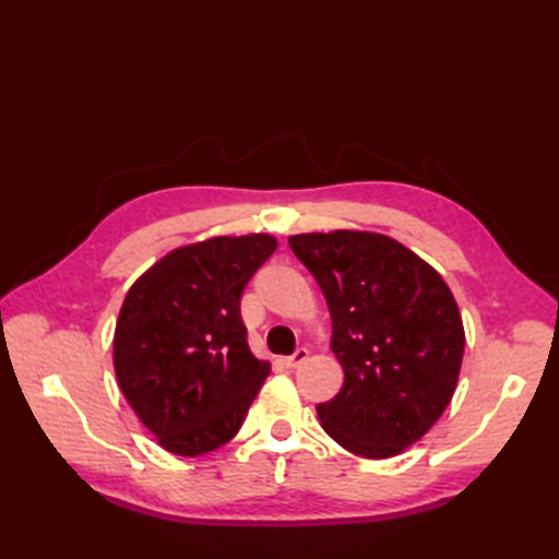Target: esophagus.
I'll return each instance as SVG.
<instances>
[{"instance_id":"34e87169","label":"esophagus","mask_w":559,"mask_h":559,"mask_svg":"<svg viewBox=\"0 0 559 559\" xmlns=\"http://www.w3.org/2000/svg\"><path fill=\"white\" fill-rule=\"evenodd\" d=\"M307 358H310V350H307V348H298L293 355H288L286 360H283V365H286L288 370H298L300 365L307 362Z\"/></svg>"}]
</instances>
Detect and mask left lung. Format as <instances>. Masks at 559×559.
I'll list each match as a JSON object with an SVG mask.
<instances>
[{
	"mask_svg": "<svg viewBox=\"0 0 559 559\" xmlns=\"http://www.w3.org/2000/svg\"><path fill=\"white\" fill-rule=\"evenodd\" d=\"M288 242L324 293L331 350L346 374L317 406L324 432L365 459L401 454L456 391L466 334L454 295L425 259L382 233H302Z\"/></svg>",
	"mask_w": 559,
	"mask_h": 559,
	"instance_id": "1",
	"label": "left lung"
}]
</instances>
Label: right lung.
<instances>
[{"label":"right lung","instance_id":"right-lung-1","mask_svg":"<svg viewBox=\"0 0 559 559\" xmlns=\"http://www.w3.org/2000/svg\"><path fill=\"white\" fill-rule=\"evenodd\" d=\"M269 233L177 247L127 290L112 338L117 384L156 442L177 456L223 447L271 372L247 346L240 298L276 252Z\"/></svg>","mask_w":559,"mask_h":559}]
</instances>
